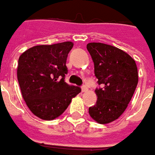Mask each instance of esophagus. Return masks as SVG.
<instances>
[{"label":"esophagus","instance_id":"obj_1","mask_svg":"<svg viewBox=\"0 0 155 155\" xmlns=\"http://www.w3.org/2000/svg\"><path fill=\"white\" fill-rule=\"evenodd\" d=\"M87 87L86 86H83L82 87H81V93H86V92H87Z\"/></svg>","mask_w":155,"mask_h":155}]
</instances>
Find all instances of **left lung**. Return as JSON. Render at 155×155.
I'll list each match as a JSON object with an SVG mask.
<instances>
[{"label":"left lung","mask_w":155,"mask_h":155,"mask_svg":"<svg viewBox=\"0 0 155 155\" xmlns=\"http://www.w3.org/2000/svg\"><path fill=\"white\" fill-rule=\"evenodd\" d=\"M87 49L94 62V74L102 88L89 108V115L99 124L117 120L130 102L138 83L135 60L120 49L103 43H89Z\"/></svg>","instance_id":"left-lung-1"}]
</instances>
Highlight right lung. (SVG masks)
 <instances>
[{"label":"right lung","instance_id":"add662e5","mask_svg":"<svg viewBox=\"0 0 155 155\" xmlns=\"http://www.w3.org/2000/svg\"><path fill=\"white\" fill-rule=\"evenodd\" d=\"M73 46L72 42L33 46L19 56L17 77L21 94L40 119L57 118L81 93V88L64 81L68 54Z\"/></svg>","mask_w":155,"mask_h":155}]
</instances>
